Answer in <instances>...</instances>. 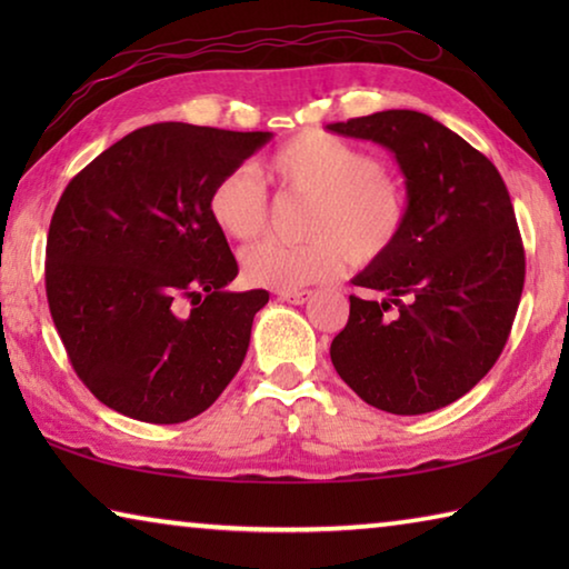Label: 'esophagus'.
Masks as SVG:
<instances>
[{"mask_svg":"<svg viewBox=\"0 0 569 569\" xmlns=\"http://www.w3.org/2000/svg\"><path fill=\"white\" fill-rule=\"evenodd\" d=\"M278 298H281V301H288V303L301 306V303L308 301V298H311V291H278Z\"/></svg>","mask_w":569,"mask_h":569,"instance_id":"1","label":"esophagus"}]
</instances>
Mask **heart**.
I'll return each instance as SVG.
<instances>
[{
  "label": "heart",
  "mask_w": 569,
  "mask_h": 569,
  "mask_svg": "<svg viewBox=\"0 0 569 569\" xmlns=\"http://www.w3.org/2000/svg\"><path fill=\"white\" fill-rule=\"evenodd\" d=\"M258 176L278 190L308 196L303 243L261 240L240 266L250 283L298 291L341 271L343 256L369 266L391 253L407 228L409 196L399 178L381 170L377 156L336 134L308 130L268 156ZM208 213L220 233L253 240L266 226V188L250 170H230L208 196Z\"/></svg>",
  "instance_id": "obj_1"
}]
</instances>
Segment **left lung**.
Instances as JSON below:
<instances>
[{
	"instance_id": "left-lung-1",
	"label": "left lung",
	"mask_w": 569,
	"mask_h": 569,
	"mask_svg": "<svg viewBox=\"0 0 569 569\" xmlns=\"http://www.w3.org/2000/svg\"><path fill=\"white\" fill-rule=\"evenodd\" d=\"M343 138L393 152L407 182V228L353 286L349 323L331 343L339 377L389 413L437 411L502 353L525 286V248L499 170L465 138L417 110L331 122Z\"/></svg>"
}]
</instances>
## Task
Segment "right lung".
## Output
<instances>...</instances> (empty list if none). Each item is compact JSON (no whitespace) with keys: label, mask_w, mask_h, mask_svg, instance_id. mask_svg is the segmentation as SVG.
Returning <instances> with one entry per match:
<instances>
[{"label":"right lung","mask_w":569,"mask_h":569,"mask_svg":"<svg viewBox=\"0 0 569 569\" xmlns=\"http://www.w3.org/2000/svg\"><path fill=\"white\" fill-rule=\"evenodd\" d=\"M271 138L148 124L64 188L47 236V301L77 377L104 407L180 423L238 373L268 291L228 288L238 263L208 196Z\"/></svg>","instance_id":"right-lung-1"}]
</instances>
